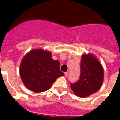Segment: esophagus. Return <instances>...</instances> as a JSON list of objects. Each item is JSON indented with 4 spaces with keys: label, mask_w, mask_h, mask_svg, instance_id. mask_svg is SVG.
I'll use <instances>...</instances> for the list:
<instances>
[{
    "label": "esophagus",
    "mask_w": 120,
    "mask_h": 120,
    "mask_svg": "<svg viewBox=\"0 0 120 120\" xmlns=\"http://www.w3.org/2000/svg\"><path fill=\"white\" fill-rule=\"evenodd\" d=\"M68 71L65 72V76L67 77V76H68Z\"/></svg>",
    "instance_id": "obj_1"
}]
</instances>
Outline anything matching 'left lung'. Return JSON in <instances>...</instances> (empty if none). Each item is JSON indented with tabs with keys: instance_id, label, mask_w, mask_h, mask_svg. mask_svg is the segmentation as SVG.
Masks as SVG:
<instances>
[{
	"instance_id": "1",
	"label": "left lung",
	"mask_w": 120,
	"mask_h": 120,
	"mask_svg": "<svg viewBox=\"0 0 120 120\" xmlns=\"http://www.w3.org/2000/svg\"><path fill=\"white\" fill-rule=\"evenodd\" d=\"M102 64L92 53H84L81 61V75L76 83L70 84L72 90L79 97H88L97 92L104 81Z\"/></svg>"
}]
</instances>
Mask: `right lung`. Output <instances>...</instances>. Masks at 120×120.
Instances as JSON below:
<instances>
[{"instance_id":"1","label":"right lung","mask_w":120,"mask_h":120,"mask_svg":"<svg viewBox=\"0 0 120 120\" xmlns=\"http://www.w3.org/2000/svg\"><path fill=\"white\" fill-rule=\"evenodd\" d=\"M19 74L26 87L35 92L46 91L58 77L65 75L60 71V62L53 60L50 51L42 49L26 53L20 63Z\"/></svg>"}]
</instances>
